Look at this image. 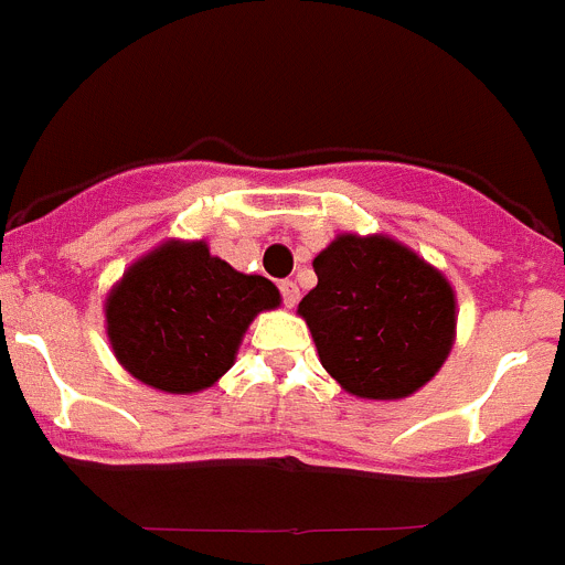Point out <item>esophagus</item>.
Instances as JSON below:
<instances>
[{
	"mask_svg": "<svg viewBox=\"0 0 565 565\" xmlns=\"http://www.w3.org/2000/svg\"><path fill=\"white\" fill-rule=\"evenodd\" d=\"M281 296H284V305L296 307L298 298H301V290H298L296 281H281Z\"/></svg>",
	"mask_w": 565,
	"mask_h": 565,
	"instance_id": "1",
	"label": "esophagus"
}]
</instances>
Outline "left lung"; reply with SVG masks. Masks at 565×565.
<instances>
[{"label":"left lung","instance_id":"left-lung-1","mask_svg":"<svg viewBox=\"0 0 565 565\" xmlns=\"http://www.w3.org/2000/svg\"><path fill=\"white\" fill-rule=\"evenodd\" d=\"M312 269L319 284L298 316L341 391L396 402L439 373L457 339V292L443 269L379 232H341Z\"/></svg>","mask_w":565,"mask_h":565}]
</instances>
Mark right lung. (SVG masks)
Listing matches in <instances>:
<instances>
[{"label":"right lung","instance_id":"1","mask_svg":"<svg viewBox=\"0 0 565 565\" xmlns=\"http://www.w3.org/2000/svg\"><path fill=\"white\" fill-rule=\"evenodd\" d=\"M281 307L264 275H246L206 241L169 238L131 264L106 296L117 362L163 393H201L235 364L255 316Z\"/></svg>","mask_w":565,"mask_h":565}]
</instances>
